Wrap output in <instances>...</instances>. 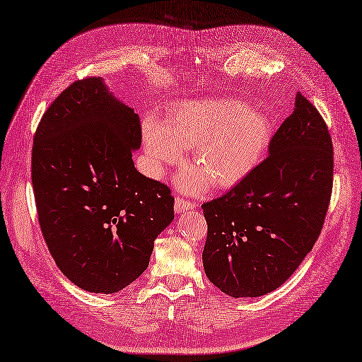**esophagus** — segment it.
<instances>
[{"instance_id": "esophagus-1", "label": "esophagus", "mask_w": 362, "mask_h": 362, "mask_svg": "<svg viewBox=\"0 0 362 362\" xmlns=\"http://www.w3.org/2000/svg\"><path fill=\"white\" fill-rule=\"evenodd\" d=\"M192 209H195V204H193L192 201H187V199H184L181 197L175 199V211H176V214H182V211H187V210H192Z\"/></svg>"}]
</instances>
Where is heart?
Wrapping results in <instances>:
<instances>
[{
    "label": "heart",
    "instance_id": "b5f03b06",
    "mask_svg": "<svg viewBox=\"0 0 362 362\" xmlns=\"http://www.w3.org/2000/svg\"><path fill=\"white\" fill-rule=\"evenodd\" d=\"M144 144L156 172L181 158L192 147L197 169L184 172L181 186L201 190L210 181L230 187L245 178L262 160L270 141V124L262 113L236 100L182 103L165 121H144Z\"/></svg>",
    "mask_w": 362,
    "mask_h": 362
}]
</instances>
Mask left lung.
<instances>
[{
	"instance_id": "1",
	"label": "left lung",
	"mask_w": 362,
	"mask_h": 362,
	"mask_svg": "<svg viewBox=\"0 0 362 362\" xmlns=\"http://www.w3.org/2000/svg\"><path fill=\"white\" fill-rule=\"evenodd\" d=\"M333 186V144L301 93L269 156L223 197L202 204L207 278L233 298L273 292L292 276L322 230Z\"/></svg>"
}]
</instances>
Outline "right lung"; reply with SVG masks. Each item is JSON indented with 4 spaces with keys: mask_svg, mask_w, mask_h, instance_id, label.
<instances>
[{
    "mask_svg": "<svg viewBox=\"0 0 362 362\" xmlns=\"http://www.w3.org/2000/svg\"><path fill=\"white\" fill-rule=\"evenodd\" d=\"M139 146V117L95 76L61 92L35 132L32 184L44 241L87 292L134 283L173 219L170 189L135 169Z\"/></svg>",
    "mask_w": 362,
    "mask_h": 362,
    "instance_id": "add662e5",
    "label": "right lung"
}]
</instances>
